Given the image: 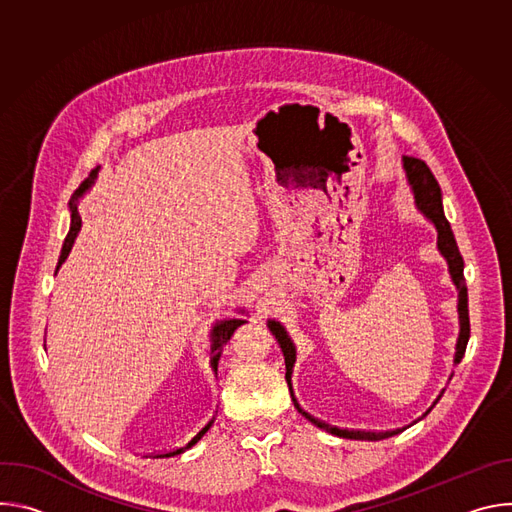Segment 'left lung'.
Returning a JSON list of instances; mask_svg holds the SVG:
<instances>
[{"label": "left lung", "instance_id": "1", "mask_svg": "<svg viewBox=\"0 0 512 512\" xmlns=\"http://www.w3.org/2000/svg\"><path fill=\"white\" fill-rule=\"evenodd\" d=\"M403 170L407 176V182L413 190L415 196V206L423 212L425 218L435 225L437 231V249L446 257L448 267H450V275L458 287V312H460V336H458V344H456V356L454 362H460L464 352H466V344L470 338V316H468V289H466V279H464V259L460 255L458 243L454 239L452 227L448 223V218L444 214V204H442V190L440 184H437L435 176L431 174V170L427 168V164L423 160H417L413 156H403ZM283 348V346H281ZM298 411L302 415H306L314 425H318L320 429H326L330 433H338V435H348V437H367V440H385V437H391L395 433H399L401 429H391V431H346V429H336L320 419L310 417L300 405H296Z\"/></svg>", "mask_w": 512, "mask_h": 512}]
</instances>
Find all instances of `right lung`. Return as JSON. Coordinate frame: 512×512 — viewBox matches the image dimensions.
<instances>
[{
    "instance_id": "1",
    "label": "right lung",
    "mask_w": 512,
    "mask_h": 512,
    "mask_svg": "<svg viewBox=\"0 0 512 512\" xmlns=\"http://www.w3.org/2000/svg\"><path fill=\"white\" fill-rule=\"evenodd\" d=\"M97 174H99V166H97V168L89 174V178L75 190V194L70 196V202H68V208H70V231H68V235H66V239H64V245H62V251H60V259H58V267H60V265L64 263V259L68 257L72 245H75L77 233L81 231V216H79V210H77L79 198L91 190V186H93L95 180H97ZM58 267H56V269H58ZM241 324H245V320H239V318H227V320L216 322V326L212 328V346H210V364H212V367H216L218 358H221V354H223L225 344L231 340L233 332H235ZM204 431H206V429L198 431V433L192 437V442H190L188 446L196 444V442L200 440V435H204Z\"/></svg>"
}]
</instances>
